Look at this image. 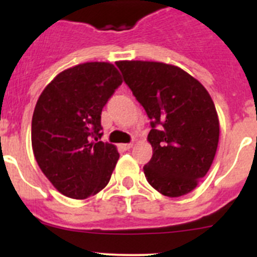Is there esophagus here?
I'll return each mask as SVG.
<instances>
[{"mask_svg":"<svg viewBox=\"0 0 257 257\" xmlns=\"http://www.w3.org/2000/svg\"><path fill=\"white\" fill-rule=\"evenodd\" d=\"M133 147V143H125V144H121V148H123L124 150H129L131 148Z\"/></svg>","mask_w":257,"mask_h":257,"instance_id":"1","label":"esophagus"}]
</instances>
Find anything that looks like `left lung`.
<instances>
[{"label": "left lung", "mask_w": 257, "mask_h": 257, "mask_svg": "<svg viewBox=\"0 0 257 257\" xmlns=\"http://www.w3.org/2000/svg\"><path fill=\"white\" fill-rule=\"evenodd\" d=\"M116 67L150 119L148 183L170 198L190 193L209 172L219 143V118L208 90L172 64L120 61Z\"/></svg>", "instance_id": "8db88e82"}]
</instances>
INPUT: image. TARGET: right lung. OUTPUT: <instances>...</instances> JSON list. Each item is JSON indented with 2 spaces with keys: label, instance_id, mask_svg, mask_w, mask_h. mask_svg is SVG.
<instances>
[{
  "label": "right lung",
  "instance_id": "obj_1",
  "mask_svg": "<svg viewBox=\"0 0 257 257\" xmlns=\"http://www.w3.org/2000/svg\"><path fill=\"white\" fill-rule=\"evenodd\" d=\"M121 82L113 64L87 62L61 72L38 98L33 154L43 174L68 198H89L109 183L119 153L98 141L100 114Z\"/></svg>",
  "mask_w": 257,
  "mask_h": 257
}]
</instances>
